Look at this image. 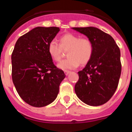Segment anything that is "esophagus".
<instances>
[{
	"label": "esophagus",
	"mask_w": 132,
	"mask_h": 132,
	"mask_svg": "<svg viewBox=\"0 0 132 132\" xmlns=\"http://www.w3.org/2000/svg\"><path fill=\"white\" fill-rule=\"evenodd\" d=\"M70 73V71H68V70H65L64 71V73L66 76H68V75Z\"/></svg>",
	"instance_id": "34e87169"
}]
</instances>
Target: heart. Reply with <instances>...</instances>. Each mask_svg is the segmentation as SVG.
Here are the masks:
<instances>
[{"label":"heart","instance_id":"1","mask_svg":"<svg viewBox=\"0 0 132 132\" xmlns=\"http://www.w3.org/2000/svg\"><path fill=\"white\" fill-rule=\"evenodd\" d=\"M60 45L53 40L47 45L49 56L55 62H59L64 51H68V58L58 64L62 70H71L77 68L79 64L82 66L90 62L94 52V47L91 40L87 38H81L79 36L67 33L59 39Z\"/></svg>","mask_w":132,"mask_h":132}]
</instances>
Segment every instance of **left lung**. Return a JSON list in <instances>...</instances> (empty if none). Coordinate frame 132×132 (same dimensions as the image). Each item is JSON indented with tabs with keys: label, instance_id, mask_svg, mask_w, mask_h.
<instances>
[{
	"label": "left lung",
	"instance_id": "8db88e82",
	"mask_svg": "<svg viewBox=\"0 0 132 132\" xmlns=\"http://www.w3.org/2000/svg\"><path fill=\"white\" fill-rule=\"evenodd\" d=\"M91 40L94 52L90 62L78 72L75 92L83 102L103 105L117 88L121 74L120 49L113 38L96 27H73Z\"/></svg>",
	"mask_w": 132,
	"mask_h": 132
}]
</instances>
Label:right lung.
<instances>
[{
  "instance_id": "add662e5",
  "label": "right lung",
  "mask_w": 132,
  "mask_h": 132,
  "mask_svg": "<svg viewBox=\"0 0 132 132\" xmlns=\"http://www.w3.org/2000/svg\"><path fill=\"white\" fill-rule=\"evenodd\" d=\"M59 27H36L16 42L12 54V81L19 96L28 104L41 108L57 97L66 75L54 64L47 45Z\"/></svg>"
}]
</instances>
